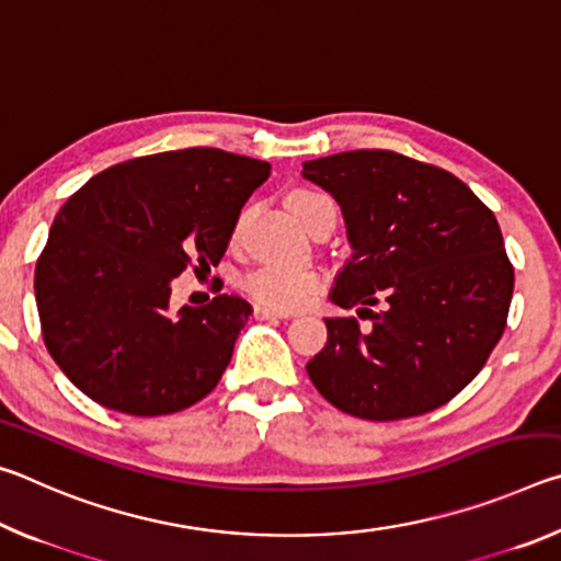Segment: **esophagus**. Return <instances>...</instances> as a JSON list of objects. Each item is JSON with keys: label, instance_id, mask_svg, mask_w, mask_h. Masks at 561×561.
<instances>
[{"label": "esophagus", "instance_id": "34e87169", "mask_svg": "<svg viewBox=\"0 0 561 561\" xmlns=\"http://www.w3.org/2000/svg\"><path fill=\"white\" fill-rule=\"evenodd\" d=\"M254 319H272V321H277V319H289V314L287 311H274V309H267V307H254Z\"/></svg>", "mask_w": 561, "mask_h": 561}]
</instances>
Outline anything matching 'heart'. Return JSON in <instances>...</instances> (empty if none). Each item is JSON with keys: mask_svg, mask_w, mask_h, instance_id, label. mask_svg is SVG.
I'll return each mask as SVG.
<instances>
[{"mask_svg": "<svg viewBox=\"0 0 561 561\" xmlns=\"http://www.w3.org/2000/svg\"><path fill=\"white\" fill-rule=\"evenodd\" d=\"M329 201L317 190H297L289 195L291 213L304 225L311 207ZM242 289L260 307L274 311H294L307 304L324 289V274L311 267H287V264H260L242 277Z\"/></svg>", "mask_w": 561, "mask_h": 561, "instance_id": "b5f03b06", "label": "heart"}]
</instances>
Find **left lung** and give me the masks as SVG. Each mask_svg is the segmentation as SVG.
I'll list each match as a JSON object with an SVG mask.
<instances>
[{"instance_id":"1","label":"left lung","mask_w":561,"mask_h":561,"mask_svg":"<svg viewBox=\"0 0 561 561\" xmlns=\"http://www.w3.org/2000/svg\"><path fill=\"white\" fill-rule=\"evenodd\" d=\"M304 178L336 197L354 247L331 299L371 314L368 331L356 317L327 319V346L307 364L311 383L366 421L445 405L507 327L515 267L495 215L448 170L393 150L307 160ZM376 302L378 316L367 309Z\"/></svg>"}]
</instances>
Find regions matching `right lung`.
Returning a JSON list of instances; mask_svg holds the SVG:
<instances>
[{
	"mask_svg": "<svg viewBox=\"0 0 561 561\" xmlns=\"http://www.w3.org/2000/svg\"><path fill=\"white\" fill-rule=\"evenodd\" d=\"M270 163L220 148L123 160L66 201L36 260L42 336L66 378L111 411L168 415L220 383L252 314L240 297L168 314L170 282L220 264Z\"/></svg>",
	"mask_w": 561,
	"mask_h": 561,
	"instance_id": "1",
	"label": "right lung"
}]
</instances>
